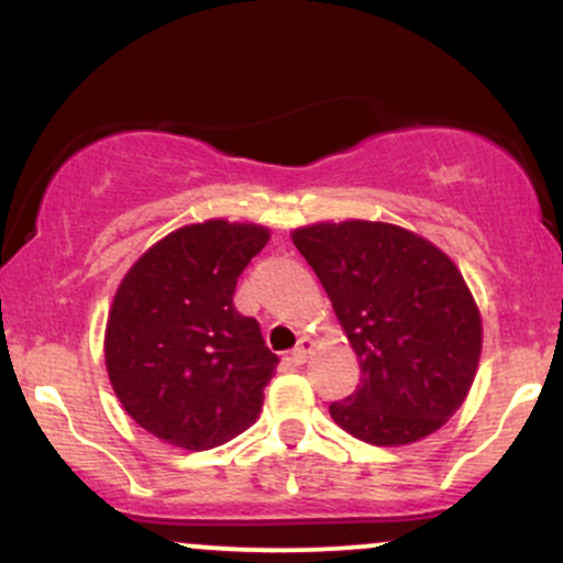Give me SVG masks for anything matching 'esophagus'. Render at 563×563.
<instances>
[{
	"mask_svg": "<svg viewBox=\"0 0 563 563\" xmlns=\"http://www.w3.org/2000/svg\"><path fill=\"white\" fill-rule=\"evenodd\" d=\"M312 346H314V341L309 339V335H303V339H299V346H296L294 352H290V363H294V365L307 363L309 354H312Z\"/></svg>",
	"mask_w": 563,
	"mask_h": 563,
	"instance_id": "34e87169",
	"label": "esophagus"
}]
</instances>
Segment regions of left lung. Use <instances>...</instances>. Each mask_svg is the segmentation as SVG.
<instances>
[{
	"instance_id": "obj_1",
	"label": "left lung",
	"mask_w": 563,
	"mask_h": 563,
	"mask_svg": "<svg viewBox=\"0 0 563 563\" xmlns=\"http://www.w3.org/2000/svg\"><path fill=\"white\" fill-rule=\"evenodd\" d=\"M296 249L331 296L357 352V391L331 418L363 442L394 448L434 434L474 384L482 320L450 256L384 222L312 224Z\"/></svg>"
}]
</instances>
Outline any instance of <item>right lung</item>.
<instances>
[{
    "instance_id": "add662e5",
    "label": "right lung",
    "mask_w": 563,
    "mask_h": 563,
    "mask_svg": "<svg viewBox=\"0 0 563 563\" xmlns=\"http://www.w3.org/2000/svg\"><path fill=\"white\" fill-rule=\"evenodd\" d=\"M267 241L260 224H190L145 251L115 290L106 328L113 391L174 448H217L260 416L280 360L232 296Z\"/></svg>"
}]
</instances>
